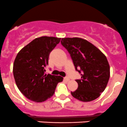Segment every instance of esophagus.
<instances>
[{"mask_svg": "<svg viewBox=\"0 0 127 127\" xmlns=\"http://www.w3.org/2000/svg\"><path fill=\"white\" fill-rule=\"evenodd\" d=\"M64 80H65V81H68L69 80H70V78H69L68 77H64Z\"/></svg>", "mask_w": 127, "mask_h": 127, "instance_id": "esophagus-1", "label": "esophagus"}]
</instances>
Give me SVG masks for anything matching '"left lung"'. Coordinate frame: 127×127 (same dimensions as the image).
<instances>
[{"label": "left lung", "mask_w": 127, "mask_h": 127, "mask_svg": "<svg viewBox=\"0 0 127 127\" xmlns=\"http://www.w3.org/2000/svg\"><path fill=\"white\" fill-rule=\"evenodd\" d=\"M61 44L67 50L75 68L81 75L76 80L78 87L71 92L73 97L83 102L97 99L104 91L110 77L106 56L90 42L79 37H66Z\"/></svg>", "instance_id": "1"}]
</instances>
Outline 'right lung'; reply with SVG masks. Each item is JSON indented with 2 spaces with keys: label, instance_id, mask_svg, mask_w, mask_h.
Listing matches in <instances>:
<instances>
[{
  "label": "right lung",
  "instance_id": "obj_1",
  "mask_svg": "<svg viewBox=\"0 0 127 127\" xmlns=\"http://www.w3.org/2000/svg\"><path fill=\"white\" fill-rule=\"evenodd\" d=\"M61 38L42 36L34 39L20 51L13 64L17 86L26 97L36 102L46 101L54 95L63 78L45 74L51 51Z\"/></svg>",
  "mask_w": 127,
  "mask_h": 127
}]
</instances>
